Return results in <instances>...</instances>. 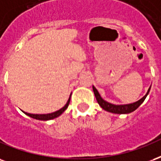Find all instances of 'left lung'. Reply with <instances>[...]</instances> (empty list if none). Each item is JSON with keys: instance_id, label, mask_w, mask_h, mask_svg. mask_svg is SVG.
<instances>
[{"instance_id": "obj_1", "label": "left lung", "mask_w": 161, "mask_h": 161, "mask_svg": "<svg viewBox=\"0 0 161 161\" xmlns=\"http://www.w3.org/2000/svg\"><path fill=\"white\" fill-rule=\"evenodd\" d=\"M151 87V86H150ZM150 87L148 89V91L147 92V94L142 98L140 100H138V101L135 102L133 104H129V105H112L111 103H108L105 100H104L103 98L100 97V95L98 93V90L95 88L94 86H92V89H93V92H94V95L95 97H96V99H97V101H98V105H100L104 110L105 111H109V112H112V113H117V114H126V113H130V112H132L135 110H136L137 108L139 107L142 104V102L145 100V98H146L147 95L148 94V92L150 91Z\"/></svg>"}]
</instances>
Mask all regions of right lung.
I'll return each mask as SVG.
<instances>
[{
    "label": "right lung",
    "mask_w": 161,
    "mask_h": 161,
    "mask_svg": "<svg viewBox=\"0 0 161 161\" xmlns=\"http://www.w3.org/2000/svg\"><path fill=\"white\" fill-rule=\"evenodd\" d=\"M69 102H70V97H69V100L67 102V104L64 106H63L62 109H60L58 111H55L53 113H49V114H31V113H27V112H25V114L28 115L29 117H31L32 118H35V119H38V120H50V119H53V118H56L57 117H59L60 115L63 113V111L66 110L68 106L69 105Z\"/></svg>",
    "instance_id": "obj_1"
}]
</instances>
